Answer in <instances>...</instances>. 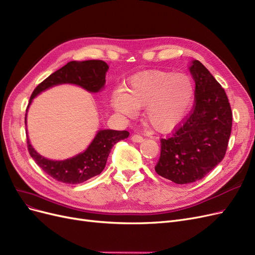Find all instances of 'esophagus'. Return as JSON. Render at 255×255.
I'll list each match as a JSON object with an SVG mask.
<instances>
[{
	"label": "esophagus",
	"mask_w": 255,
	"mask_h": 255,
	"mask_svg": "<svg viewBox=\"0 0 255 255\" xmlns=\"http://www.w3.org/2000/svg\"><path fill=\"white\" fill-rule=\"evenodd\" d=\"M130 140L133 142H136V143H140V142H142L143 141V137L142 136H140V135H133L130 137Z\"/></svg>",
	"instance_id": "1"
}]
</instances>
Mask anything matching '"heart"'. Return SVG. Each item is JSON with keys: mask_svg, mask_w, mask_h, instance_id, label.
Wrapping results in <instances>:
<instances>
[{"mask_svg": "<svg viewBox=\"0 0 255 255\" xmlns=\"http://www.w3.org/2000/svg\"><path fill=\"white\" fill-rule=\"evenodd\" d=\"M194 85L186 75L145 71L131 76L126 92L112 96L115 110L128 117L144 109V121L158 131H169L188 116L194 101Z\"/></svg>", "mask_w": 255, "mask_h": 255, "instance_id": "b5f03b06", "label": "heart"}]
</instances>
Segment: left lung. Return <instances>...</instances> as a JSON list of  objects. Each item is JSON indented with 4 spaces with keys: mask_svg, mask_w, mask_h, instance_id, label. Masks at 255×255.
<instances>
[{
    "mask_svg": "<svg viewBox=\"0 0 255 255\" xmlns=\"http://www.w3.org/2000/svg\"><path fill=\"white\" fill-rule=\"evenodd\" d=\"M190 73L195 82L191 115L166 139L155 171L175 183L204 178L225 157L232 128V112L225 90L198 60Z\"/></svg>",
    "mask_w": 255,
    "mask_h": 255,
    "instance_id": "left-lung-1",
    "label": "left lung"
}]
</instances>
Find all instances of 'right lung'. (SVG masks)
<instances>
[{
	"label": "right lung",
	"mask_w": 255,
	"mask_h": 255,
	"mask_svg": "<svg viewBox=\"0 0 255 255\" xmlns=\"http://www.w3.org/2000/svg\"><path fill=\"white\" fill-rule=\"evenodd\" d=\"M108 69L109 65L101 60L68 62L47 77L34 89L26 112L28 111L33 98L56 85L75 84L90 93L101 92L105 85V76ZM26 116L27 114L25 115V125ZM128 130L99 129L84 152L64 160H51L40 155L31 145L28 135L27 146L33 160L49 176L64 183L77 184L99 175L107 164L108 157L114 144L128 138Z\"/></svg>",
	"instance_id": "add662e5"
}]
</instances>
